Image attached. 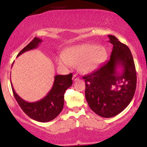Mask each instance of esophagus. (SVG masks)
Here are the masks:
<instances>
[{
    "instance_id": "34e87169",
    "label": "esophagus",
    "mask_w": 147,
    "mask_h": 147,
    "mask_svg": "<svg viewBox=\"0 0 147 147\" xmlns=\"http://www.w3.org/2000/svg\"><path fill=\"white\" fill-rule=\"evenodd\" d=\"M72 80H73V82H76V81L79 80V77L76 74H75V75L72 76Z\"/></svg>"
}]
</instances>
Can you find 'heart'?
Instances as JSON below:
<instances>
[{"label": "heart", "instance_id": "b5f03b06", "mask_svg": "<svg viewBox=\"0 0 147 147\" xmlns=\"http://www.w3.org/2000/svg\"><path fill=\"white\" fill-rule=\"evenodd\" d=\"M106 57L107 51L104 47L95 44H82L68 49L63 57H59L57 63L61 67L77 65L79 71L86 74L95 70Z\"/></svg>", "mask_w": 147, "mask_h": 147}]
</instances>
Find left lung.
Instances as JSON below:
<instances>
[{"label": "left lung", "instance_id": "8db88e82", "mask_svg": "<svg viewBox=\"0 0 147 147\" xmlns=\"http://www.w3.org/2000/svg\"><path fill=\"white\" fill-rule=\"evenodd\" d=\"M110 59L90 75H85L86 99L91 110L102 117L120 113L132 100L136 88V70L131 50L115 36ZM122 71L119 73L117 68Z\"/></svg>", "mask_w": 147, "mask_h": 147}]
</instances>
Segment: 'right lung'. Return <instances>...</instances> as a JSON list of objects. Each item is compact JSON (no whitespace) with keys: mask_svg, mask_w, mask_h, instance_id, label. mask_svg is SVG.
Returning <instances> with one entry per match:
<instances>
[{"mask_svg":"<svg viewBox=\"0 0 147 147\" xmlns=\"http://www.w3.org/2000/svg\"><path fill=\"white\" fill-rule=\"evenodd\" d=\"M41 42V39L35 37L18 54L17 57L25 52L36 48ZM72 73L55 76L51 90L43 99L34 102H28L22 99L15 92L11 83V86L15 99L23 112L34 120L47 122L55 119L61 112L64 104V94L65 90L72 86Z\"/></svg>","mask_w":147,"mask_h":147,"instance_id":"1","label":"right lung"}]
</instances>
